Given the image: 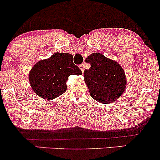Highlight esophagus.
I'll use <instances>...</instances> for the list:
<instances>
[{"instance_id":"esophagus-1","label":"esophagus","mask_w":160,"mask_h":160,"mask_svg":"<svg viewBox=\"0 0 160 160\" xmlns=\"http://www.w3.org/2000/svg\"><path fill=\"white\" fill-rule=\"evenodd\" d=\"M80 70H81L82 71V72H83L84 71V70H85V64H80Z\"/></svg>"}]
</instances>
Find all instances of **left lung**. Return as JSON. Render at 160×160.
Returning a JSON list of instances; mask_svg holds the SVG:
<instances>
[{
	"label": "left lung",
	"mask_w": 160,
	"mask_h": 160,
	"mask_svg": "<svg viewBox=\"0 0 160 160\" xmlns=\"http://www.w3.org/2000/svg\"><path fill=\"white\" fill-rule=\"evenodd\" d=\"M86 61L91 65L83 73L90 96L100 103L114 102L122 96L127 84L122 67L98 52L91 54Z\"/></svg>",
	"instance_id": "1"
}]
</instances>
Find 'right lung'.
<instances>
[{
	"label": "right lung",
	"mask_w": 160,
	"mask_h": 160,
	"mask_svg": "<svg viewBox=\"0 0 160 160\" xmlns=\"http://www.w3.org/2000/svg\"><path fill=\"white\" fill-rule=\"evenodd\" d=\"M72 74H82L81 70L73 64V55L57 52L38 61L29 72V80L37 96L50 100L65 92L66 82Z\"/></svg>",
	"instance_id": "1"
}]
</instances>
